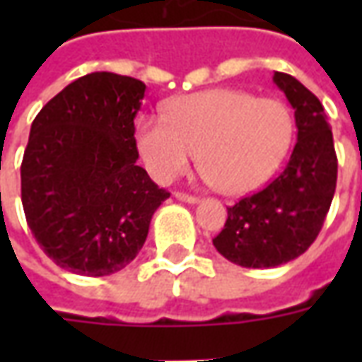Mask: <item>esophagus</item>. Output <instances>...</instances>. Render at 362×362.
Wrapping results in <instances>:
<instances>
[{"mask_svg": "<svg viewBox=\"0 0 362 362\" xmlns=\"http://www.w3.org/2000/svg\"><path fill=\"white\" fill-rule=\"evenodd\" d=\"M174 197L180 199V202H186V204H197L199 197L192 196V194H186V192H174Z\"/></svg>", "mask_w": 362, "mask_h": 362, "instance_id": "1", "label": "esophagus"}]
</instances>
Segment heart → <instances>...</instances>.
I'll return each mask as SVG.
<instances>
[{
    "label": "heart",
    "instance_id": "heart-1",
    "mask_svg": "<svg viewBox=\"0 0 362 362\" xmlns=\"http://www.w3.org/2000/svg\"><path fill=\"white\" fill-rule=\"evenodd\" d=\"M293 137L287 103L221 87L166 104L163 119H141L137 149L160 184L186 173L197 153L205 178L223 194L240 196L272 178Z\"/></svg>",
    "mask_w": 362,
    "mask_h": 362
}]
</instances>
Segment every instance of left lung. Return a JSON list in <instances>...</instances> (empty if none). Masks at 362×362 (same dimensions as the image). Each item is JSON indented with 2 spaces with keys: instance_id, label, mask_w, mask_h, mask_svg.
Segmentation results:
<instances>
[{
  "instance_id": "left-lung-1",
  "label": "left lung",
  "mask_w": 362,
  "mask_h": 362,
  "mask_svg": "<svg viewBox=\"0 0 362 362\" xmlns=\"http://www.w3.org/2000/svg\"><path fill=\"white\" fill-rule=\"evenodd\" d=\"M273 81L295 108V149L275 180L227 207L225 228L213 238L221 256L252 269L277 267L308 250L337 182L334 135L322 103L293 75L275 71Z\"/></svg>"
}]
</instances>
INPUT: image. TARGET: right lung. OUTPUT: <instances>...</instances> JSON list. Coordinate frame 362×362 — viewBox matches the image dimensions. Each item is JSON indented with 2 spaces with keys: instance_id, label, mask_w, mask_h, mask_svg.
<instances>
[{
  "instance_id": "right-lung-1",
  "label": "right lung",
  "mask_w": 362,
  "mask_h": 362,
  "mask_svg": "<svg viewBox=\"0 0 362 362\" xmlns=\"http://www.w3.org/2000/svg\"><path fill=\"white\" fill-rule=\"evenodd\" d=\"M143 96L139 79L95 71L69 83L30 126L23 209L44 254L67 272L104 277L124 269L170 197L135 163Z\"/></svg>"
}]
</instances>
